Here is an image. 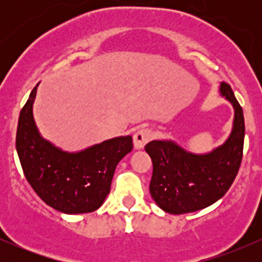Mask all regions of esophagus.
<instances>
[{"mask_svg": "<svg viewBox=\"0 0 262 262\" xmlns=\"http://www.w3.org/2000/svg\"><path fill=\"white\" fill-rule=\"evenodd\" d=\"M152 138V132L149 128H143L137 130L133 135L134 148L135 149H143L146 143H149Z\"/></svg>", "mask_w": 262, "mask_h": 262, "instance_id": "1", "label": "esophagus"}]
</instances>
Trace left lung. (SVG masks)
<instances>
[{"instance_id": "8db88e82", "label": "left lung", "mask_w": 262, "mask_h": 262, "mask_svg": "<svg viewBox=\"0 0 262 262\" xmlns=\"http://www.w3.org/2000/svg\"><path fill=\"white\" fill-rule=\"evenodd\" d=\"M221 92L235 110L230 137L207 155H193L172 141L154 140L145 145L152 161L150 193L171 214L196 212L217 202L230 188L239 171L244 149V113L227 82Z\"/></svg>"}]
</instances>
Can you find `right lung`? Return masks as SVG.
I'll return each mask as SVG.
<instances>
[{
	"label": "right lung",
	"mask_w": 262,
	"mask_h": 262,
	"mask_svg": "<svg viewBox=\"0 0 262 262\" xmlns=\"http://www.w3.org/2000/svg\"><path fill=\"white\" fill-rule=\"evenodd\" d=\"M37 86L18 119L16 148L27 181L48 206L68 214L98 209L111 191L117 164L133 149L132 137H119L77 154L61 151L40 137L32 106Z\"/></svg>",
	"instance_id": "obj_1"
}]
</instances>
